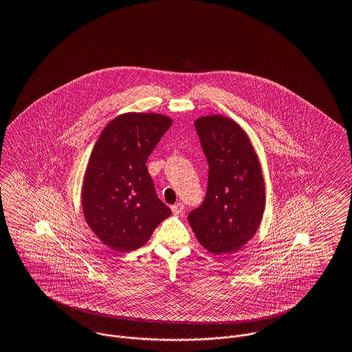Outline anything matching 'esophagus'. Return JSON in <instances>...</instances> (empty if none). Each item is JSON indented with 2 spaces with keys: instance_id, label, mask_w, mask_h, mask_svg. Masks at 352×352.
I'll use <instances>...</instances> for the list:
<instances>
[{
  "instance_id": "1",
  "label": "esophagus",
  "mask_w": 352,
  "mask_h": 352,
  "mask_svg": "<svg viewBox=\"0 0 352 352\" xmlns=\"http://www.w3.org/2000/svg\"><path fill=\"white\" fill-rule=\"evenodd\" d=\"M171 211L174 215H182L184 212V204L182 203H177L174 206H171Z\"/></svg>"
}]
</instances>
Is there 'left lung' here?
<instances>
[{
  "label": "left lung",
  "instance_id": "obj_1",
  "mask_svg": "<svg viewBox=\"0 0 352 352\" xmlns=\"http://www.w3.org/2000/svg\"><path fill=\"white\" fill-rule=\"evenodd\" d=\"M194 124L208 162V186L204 201L187 219L203 248L234 253L260 228L265 210L263 170L250 135L232 118L207 115Z\"/></svg>",
  "mask_w": 352,
  "mask_h": 352
}]
</instances>
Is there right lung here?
Instances as JSON below:
<instances>
[{
  "label": "right lung",
  "instance_id": "obj_1",
  "mask_svg": "<svg viewBox=\"0 0 352 352\" xmlns=\"http://www.w3.org/2000/svg\"><path fill=\"white\" fill-rule=\"evenodd\" d=\"M171 124V118L161 113H122L105 125L92 149L82 208L88 227L112 251L142 247L171 215L158 199L146 168L148 157Z\"/></svg>",
  "mask_w": 352,
  "mask_h": 352
}]
</instances>
